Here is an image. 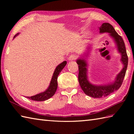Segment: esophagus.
Masks as SVG:
<instances>
[{
	"label": "esophagus",
	"mask_w": 134,
	"mask_h": 134,
	"mask_svg": "<svg viewBox=\"0 0 134 134\" xmlns=\"http://www.w3.org/2000/svg\"><path fill=\"white\" fill-rule=\"evenodd\" d=\"M76 58V56L75 55H71L69 58V60L70 61H72V60H74Z\"/></svg>",
	"instance_id": "34e87169"
}]
</instances>
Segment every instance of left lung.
Wrapping results in <instances>:
<instances>
[{"instance_id": "8db88e82", "label": "left lung", "mask_w": 134, "mask_h": 134, "mask_svg": "<svg viewBox=\"0 0 134 134\" xmlns=\"http://www.w3.org/2000/svg\"><path fill=\"white\" fill-rule=\"evenodd\" d=\"M100 33H108L109 36L114 40L117 50L121 55L120 61L123 64V69L120 71L115 81L106 85H96L91 83L88 80L87 76V62L86 60L89 56L90 47L87 48V52L85 53L84 55L81 56L76 60V63L78 65L79 74L78 81L81 89L86 95L93 98H101L106 97L115 91L118 90L123 83V79L126 75L128 65V56L127 55L126 47L123 38L116 32L113 27L109 23H103L100 27H99Z\"/></svg>"}]
</instances>
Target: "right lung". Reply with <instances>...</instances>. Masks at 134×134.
<instances>
[{"label":"right lung","instance_id":"1","mask_svg":"<svg viewBox=\"0 0 134 134\" xmlns=\"http://www.w3.org/2000/svg\"><path fill=\"white\" fill-rule=\"evenodd\" d=\"M18 35L19 33H17L16 35L14 36V38ZM67 62L64 61L56 67L55 71H54L53 74L52 79H51L49 86H48V89L44 91V92L37 94H36L35 96L31 97H26L30 99H32V100L37 101H43L45 100H47V99L50 98L51 97H52L55 94V93L57 90V88H58V75H59L60 72L62 71V70L63 69V68L65 66Z\"/></svg>","mask_w":134,"mask_h":134}]
</instances>
